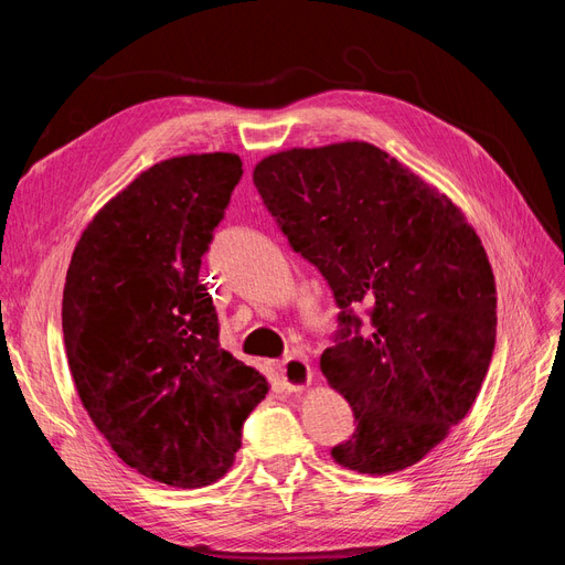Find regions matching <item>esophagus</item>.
I'll return each instance as SVG.
<instances>
[{
	"instance_id": "esophagus-1",
	"label": "esophagus",
	"mask_w": 565,
	"mask_h": 565,
	"mask_svg": "<svg viewBox=\"0 0 565 565\" xmlns=\"http://www.w3.org/2000/svg\"><path fill=\"white\" fill-rule=\"evenodd\" d=\"M280 377L287 391H301L311 384L313 380V370L311 365L303 361L299 355H289L287 361L280 363Z\"/></svg>"
}]
</instances>
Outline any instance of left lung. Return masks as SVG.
<instances>
[{
	"label": "left lung",
	"mask_w": 565,
	"mask_h": 565,
	"mask_svg": "<svg viewBox=\"0 0 565 565\" xmlns=\"http://www.w3.org/2000/svg\"><path fill=\"white\" fill-rule=\"evenodd\" d=\"M266 210L341 309L320 355L355 431L332 448L358 473L417 465L465 419L498 332L494 276L457 204L365 141L292 148L254 167ZM367 305L371 328L353 313Z\"/></svg>",
	"instance_id": "1"
}]
</instances>
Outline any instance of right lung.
Instances as JSON below:
<instances>
[{
  "label": "right lung",
  "instance_id": "1",
  "mask_svg": "<svg viewBox=\"0 0 565 565\" xmlns=\"http://www.w3.org/2000/svg\"><path fill=\"white\" fill-rule=\"evenodd\" d=\"M243 160L202 152L152 164L84 228L63 289L79 401L127 467L172 488L224 476L268 382L218 344L200 282Z\"/></svg>",
  "mask_w": 565,
  "mask_h": 565
}]
</instances>
